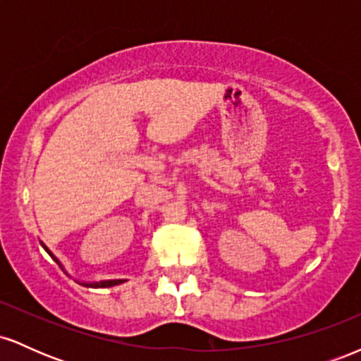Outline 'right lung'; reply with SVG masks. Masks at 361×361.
I'll return each mask as SVG.
<instances>
[{
    "label": "right lung",
    "mask_w": 361,
    "mask_h": 361,
    "mask_svg": "<svg viewBox=\"0 0 361 361\" xmlns=\"http://www.w3.org/2000/svg\"><path fill=\"white\" fill-rule=\"evenodd\" d=\"M40 244H42V247H44V250L49 252V256H51V258H52L54 261H56L57 264H59V267L62 268V270H64V267H62V263H61V261L57 259L56 256H54V252H52L51 250H49V247L45 246L44 243H40ZM123 281H126V280H102V281H93V283H88V281H81V285H85V287H93V288H106V287H115V285H120V283H123Z\"/></svg>",
    "instance_id": "1"
}]
</instances>
